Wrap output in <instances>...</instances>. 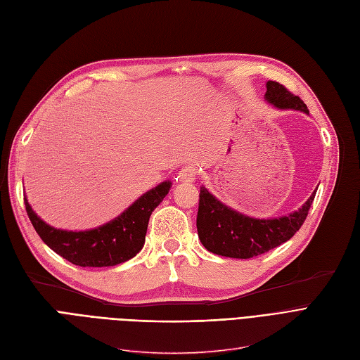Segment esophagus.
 Masks as SVG:
<instances>
[{"label": "esophagus", "instance_id": "obj_1", "mask_svg": "<svg viewBox=\"0 0 360 360\" xmlns=\"http://www.w3.org/2000/svg\"><path fill=\"white\" fill-rule=\"evenodd\" d=\"M194 179H195V169L193 167H184L176 175V181L179 182H193Z\"/></svg>", "mask_w": 360, "mask_h": 360}]
</instances>
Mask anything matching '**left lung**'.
<instances>
[{
    "mask_svg": "<svg viewBox=\"0 0 360 360\" xmlns=\"http://www.w3.org/2000/svg\"><path fill=\"white\" fill-rule=\"evenodd\" d=\"M264 99L277 110L309 114L307 105L282 84L267 82ZM316 190L298 210L277 218H255L242 214L200 187L197 231L202 245L215 255L249 259L288 242L304 224L314 200Z\"/></svg>",
    "mask_w": 360,
    "mask_h": 360,
    "instance_id": "1",
    "label": "left lung"
}]
</instances>
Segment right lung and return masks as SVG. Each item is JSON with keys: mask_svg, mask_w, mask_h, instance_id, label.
<instances>
[{"mask_svg": "<svg viewBox=\"0 0 360 360\" xmlns=\"http://www.w3.org/2000/svg\"><path fill=\"white\" fill-rule=\"evenodd\" d=\"M170 187V181H163L138 197L114 219L82 231L51 227L35 214L26 195L25 206L38 236L58 255L79 267H112L139 254L153 210L163 202Z\"/></svg>", "mask_w": 360, "mask_h": 360, "instance_id": "add662e5", "label": "right lung"}]
</instances>
